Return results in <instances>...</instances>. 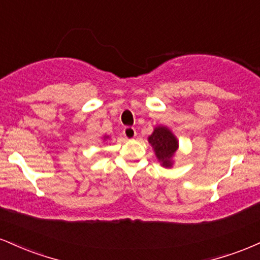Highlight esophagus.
I'll use <instances>...</instances> for the list:
<instances>
[{
	"mask_svg": "<svg viewBox=\"0 0 260 260\" xmlns=\"http://www.w3.org/2000/svg\"><path fill=\"white\" fill-rule=\"evenodd\" d=\"M123 136L126 137L127 139H133L134 137L137 136V132H136V129H134V127H129V126L124 127L123 128Z\"/></svg>",
	"mask_w": 260,
	"mask_h": 260,
	"instance_id": "1",
	"label": "esophagus"
}]
</instances>
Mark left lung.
Instances as JSON below:
<instances>
[{
  "label": "left lung",
  "instance_id": "left-lung-1",
  "mask_svg": "<svg viewBox=\"0 0 260 260\" xmlns=\"http://www.w3.org/2000/svg\"><path fill=\"white\" fill-rule=\"evenodd\" d=\"M148 140L154 148L156 157L161 161L162 166L170 168L172 165V156L177 150L178 145L177 139L171 131L166 127H156Z\"/></svg>",
  "mask_w": 260,
  "mask_h": 260
}]
</instances>
